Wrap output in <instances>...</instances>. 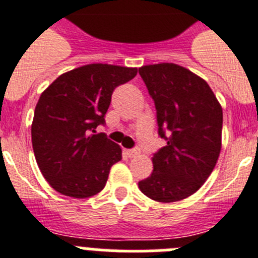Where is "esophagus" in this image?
<instances>
[{
	"mask_svg": "<svg viewBox=\"0 0 258 258\" xmlns=\"http://www.w3.org/2000/svg\"><path fill=\"white\" fill-rule=\"evenodd\" d=\"M125 154H126L129 157H134L136 155L140 154V151H138L137 149H131V150H125Z\"/></svg>",
	"mask_w": 258,
	"mask_h": 258,
	"instance_id": "esophagus-1",
	"label": "esophagus"
}]
</instances>
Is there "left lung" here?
I'll return each instance as SVG.
<instances>
[{"label": "left lung", "instance_id": "8db88e82", "mask_svg": "<svg viewBox=\"0 0 258 258\" xmlns=\"http://www.w3.org/2000/svg\"><path fill=\"white\" fill-rule=\"evenodd\" d=\"M140 75L154 99L157 133L166 146L155 152L154 170L138 186L156 202L186 199L202 187L217 163L222 108L208 84L181 66H143Z\"/></svg>", "mask_w": 258, "mask_h": 258}]
</instances>
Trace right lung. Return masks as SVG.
<instances>
[{"label": "right lung", "instance_id": "add662e5", "mask_svg": "<svg viewBox=\"0 0 258 258\" xmlns=\"http://www.w3.org/2000/svg\"><path fill=\"white\" fill-rule=\"evenodd\" d=\"M137 68L88 64L60 75L41 94L32 122V146L41 173L66 197L90 198L103 190L121 149L104 133L111 97Z\"/></svg>", "mask_w": 258, "mask_h": 258}]
</instances>
